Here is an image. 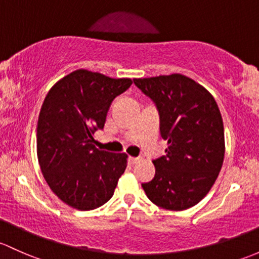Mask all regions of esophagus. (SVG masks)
I'll list each match as a JSON object with an SVG mask.
<instances>
[{
	"label": "esophagus",
	"instance_id": "34e87169",
	"mask_svg": "<svg viewBox=\"0 0 259 259\" xmlns=\"http://www.w3.org/2000/svg\"><path fill=\"white\" fill-rule=\"evenodd\" d=\"M139 160H140V159H139V157H133V156H130L129 159H127V161H129L130 165H134V164H137Z\"/></svg>",
	"mask_w": 259,
	"mask_h": 259
}]
</instances>
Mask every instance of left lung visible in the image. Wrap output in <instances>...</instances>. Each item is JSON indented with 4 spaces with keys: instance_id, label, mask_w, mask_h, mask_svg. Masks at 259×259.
I'll return each instance as SVG.
<instances>
[{
    "instance_id": "1",
    "label": "left lung",
    "mask_w": 259,
    "mask_h": 259,
    "mask_svg": "<svg viewBox=\"0 0 259 259\" xmlns=\"http://www.w3.org/2000/svg\"><path fill=\"white\" fill-rule=\"evenodd\" d=\"M155 103L166 155L154 160L155 176L141 184L159 207L182 211L200 202L213 186L225 157V132L214 98L182 74L134 79Z\"/></svg>"
}]
</instances>
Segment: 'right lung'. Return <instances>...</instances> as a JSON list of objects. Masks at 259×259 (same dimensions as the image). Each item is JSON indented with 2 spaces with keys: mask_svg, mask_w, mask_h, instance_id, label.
Returning <instances> with one entry per match:
<instances>
[{
  "mask_svg": "<svg viewBox=\"0 0 259 259\" xmlns=\"http://www.w3.org/2000/svg\"><path fill=\"white\" fill-rule=\"evenodd\" d=\"M133 84L78 69L48 92L37 124V155L48 186L73 208L89 211L108 202L126 168V155L95 148L111 102Z\"/></svg>",
  "mask_w": 259,
  "mask_h": 259,
  "instance_id": "obj_1",
  "label": "right lung"
}]
</instances>
